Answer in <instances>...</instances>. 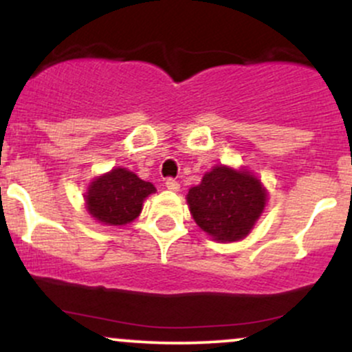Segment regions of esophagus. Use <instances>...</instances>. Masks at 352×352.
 <instances>
[{"label":"esophagus","mask_w":352,"mask_h":352,"mask_svg":"<svg viewBox=\"0 0 352 352\" xmlns=\"http://www.w3.org/2000/svg\"><path fill=\"white\" fill-rule=\"evenodd\" d=\"M165 187L170 190V192H179V190H180L179 182L173 180V179H168L167 182H165Z\"/></svg>","instance_id":"34e87169"}]
</instances>
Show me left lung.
Masks as SVG:
<instances>
[{"instance_id":"8db88e82","label":"left lung","mask_w":352,"mask_h":352,"mask_svg":"<svg viewBox=\"0 0 352 352\" xmlns=\"http://www.w3.org/2000/svg\"><path fill=\"white\" fill-rule=\"evenodd\" d=\"M268 192L248 168L215 165L187 193V205L201 232L218 243L240 241L263 215Z\"/></svg>"}]
</instances>
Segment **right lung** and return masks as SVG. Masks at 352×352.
<instances>
[{"label":"right lung","mask_w":352,"mask_h":352,"mask_svg":"<svg viewBox=\"0 0 352 352\" xmlns=\"http://www.w3.org/2000/svg\"><path fill=\"white\" fill-rule=\"evenodd\" d=\"M157 190L134 172L114 167L89 182L84 201L87 213L100 225L122 227L140 215L144 200Z\"/></svg>","instance_id":"add662e5"}]
</instances>
